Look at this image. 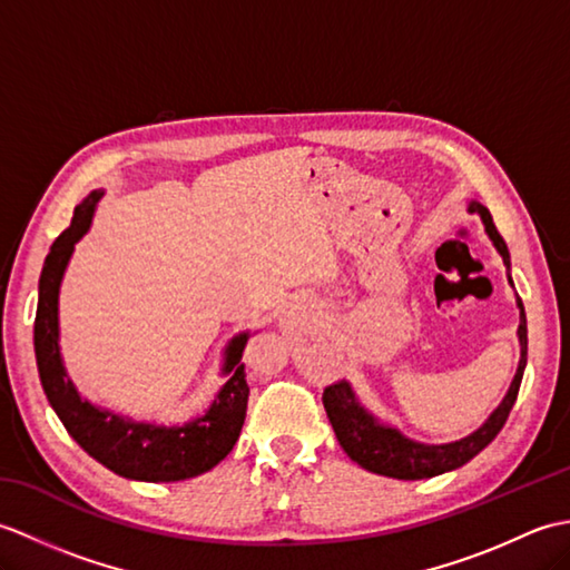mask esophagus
<instances>
[{
    "mask_svg": "<svg viewBox=\"0 0 570 570\" xmlns=\"http://www.w3.org/2000/svg\"><path fill=\"white\" fill-rule=\"evenodd\" d=\"M313 311H316V301L313 298H294L292 306H288V313H286V321H304L308 316H313Z\"/></svg>",
    "mask_w": 570,
    "mask_h": 570,
    "instance_id": "34e87169",
    "label": "esophagus"
}]
</instances>
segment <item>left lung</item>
<instances>
[{
  "label": "left lung",
  "mask_w": 570,
  "mask_h": 570,
  "mask_svg": "<svg viewBox=\"0 0 570 570\" xmlns=\"http://www.w3.org/2000/svg\"><path fill=\"white\" fill-rule=\"evenodd\" d=\"M468 210L480 213L490 239L502 254L504 266H510L507 242L498 233V227H494L490 210L480 203H470ZM517 306L522 311L519 313V345H522V360H519L510 392H507L502 404L492 411V416L482 423L475 433H470L463 441L445 443V445H423L416 441H409L406 435H402L396 429L384 426V423L374 419L367 409H362L353 386H350L345 380H341L325 386L323 406L337 435V443L343 445V451L353 458L357 465H362L370 472H377V475L396 478V480H423V478L443 475L448 470L465 465L468 460H472L482 451V448H488L494 441V435L502 431L507 416H510L519 394V384H522V377H524V367H527V313L519 296H517Z\"/></svg>",
  "instance_id": "8db88e82"
}]
</instances>
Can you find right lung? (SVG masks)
Wrapping results in <instances>:
<instances>
[{
	"label": "right lung",
	"mask_w": 570,
	"mask_h": 570,
	"mask_svg": "<svg viewBox=\"0 0 570 570\" xmlns=\"http://www.w3.org/2000/svg\"><path fill=\"white\" fill-rule=\"evenodd\" d=\"M102 193L95 190L72 213L70 227L53 242L43 262L39 278V308L33 321V350L43 392L51 402L66 431L76 439L85 453L98 463L129 480L144 482H176L208 472L233 451L239 439L242 423L247 414L249 386L245 380L242 353L247 345V333L233 337L227 345L223 372L229 380L215 396L208 414L186 423V426H154L135 423L110 411L95 409L80 399L68 380L58 350V288L66 264L76 242L88 233L95 203Z\"/></svg>",
	"instance_id": "1"
}]
</instances>
